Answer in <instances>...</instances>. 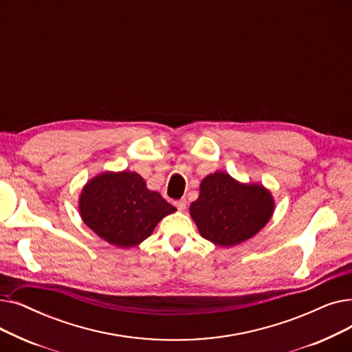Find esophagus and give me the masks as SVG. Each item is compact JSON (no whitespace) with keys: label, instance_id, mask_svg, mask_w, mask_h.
Segmentation results:
<instances>
[{"label":"esophagus","instance_id":"obj_1","mask_svg":"<svg viewBox=\"0 0 352 352\" xmlns=\"http://www.w3.org/2000/svg\"><path fill=\"white\" fill-rule=\"evenodd\" d=\"M175 207L179 210V211H184L187 208V200L186 198H181V200L175 201Z\"/></svg>","mask_w":352,"mask_h":352}]
</instances>
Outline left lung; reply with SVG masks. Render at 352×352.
<instances>
[{
	"label": "left lung",
	"instance_id": "1",
	"mask_svg": "<svg viewBox=\"0 0 352 352\" xmlns=\"http://www.w3.org/2000/svg\"><path fill=\"white\" fill-rule=\"evenodd\" d=\"M274 201L262 184H243L217 171L207 175L190 214L200 234L216 246H236L257 234L270 220Z\"/></svg>",
	"mask_w": 352,
	"mask_h": 352
}]
</instances>
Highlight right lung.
<instances>
[{
    "mask_svg": "<svg viewBox=\"0 0 352 352\" xmlns=\"http://www.w3.org/2000/svg\"><path fill=\"white\" fill-rule=\"evenodd\" d=\"M79 211L85 224L118 248H133L148 239L155 226L177 211L157 191L146 188L136 173H102L83 187Z\"/></svg>",
    "mask_w": 352,
    "mask_h": 352,
    "instance_id": "1",
    "label": "right lung"
}]
</instances>
